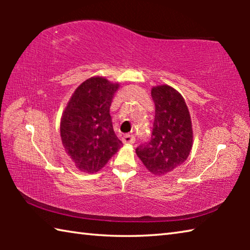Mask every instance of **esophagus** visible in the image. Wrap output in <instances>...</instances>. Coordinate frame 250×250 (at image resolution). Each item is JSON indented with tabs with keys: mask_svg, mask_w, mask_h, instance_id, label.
<instances>
[{
	"mask_svg": "<svg viewBox=\"0 0 250 250\" xmlns=\"http://www.w3.org/2000/svg\"><path fill=\"white\" fill-rule=\"evenodd\" d=\"M134 141H135V138L132 134H125L122 137V142H124L125 145H133Z\"/></svg>",
	"mask_w": 250,
	"mask_h": 250,
	"instance_id": "1",
	"label": "esophagus"
}]
</instances>
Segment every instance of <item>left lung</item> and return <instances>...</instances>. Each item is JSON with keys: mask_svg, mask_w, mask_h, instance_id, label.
<instances>
[{"mask_svg": "<svg viewBox=\"0 0 250 250\" xmlns=\"http://www.w3.org/2000/svg\"><path fill=\"white\" fill-rule=\"evenodd\" d=\"M153 130L149 142L135 149L138 158L152 174L166 175L188 158L193 146L192 120L183 97L168 84L154 86Z\"/></svg>", "mask_w": 250, "mask_h": 250, "instance_id": "8db88e82", "label": "left lung"}]
</instances>
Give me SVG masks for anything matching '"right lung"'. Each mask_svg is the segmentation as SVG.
Returning a JSON list of instances; mask_svg holds the SVG:
<instances>
[{
  "label": "right lung",
  "instance_id": "obj_1",
  "mask_svg": "<svg viewBox=\"0 0 250 250\" xmlns=\"http://www.w3.org/2000/svg\"><path fill=\"white\" fill-rule=\"evenodd\" d=\"M119 86L100 76L84 80L62 112V146L82 172L100 171L122 146L110 116V105Z\"/></svg>",
  "mask_w": 250,
  "mask_h": 250
}]
</instances>
